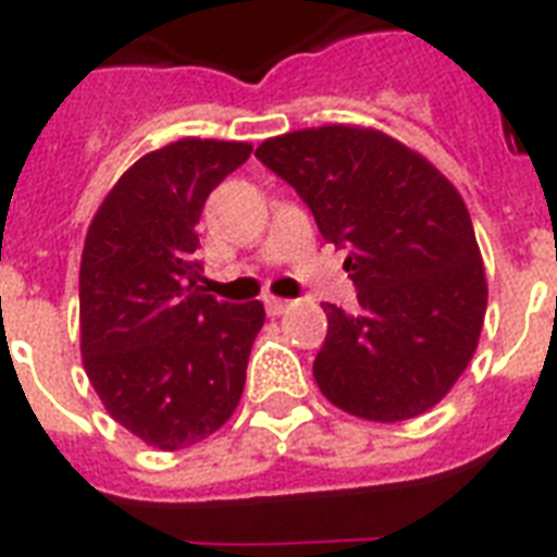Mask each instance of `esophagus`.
Here are the masks:
<instances>
[{"label": "esophagus", "mask_w": 557, "mask_h": 557, "mask_svg": "<svg viewBox=\"0 0 557 557\" xmlns=\"http://www.w3.org/2000/svg\"><path fill=\"white\" fill-rule=\"evenodd\" d=\"M288 306H292V300H283V297H265V312L274 314V318L288 312Z\"/></svg>", "instance_id": "34e87169"}]
</instances>
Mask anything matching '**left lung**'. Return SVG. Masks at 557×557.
I'll return each instance as SVG.
<instances>
[{"instance_id":"8db88e82","label":"left lung","mask_w":557,"mask_h":557,"mask_svg":"<svg viewBox=\"0 0 557 557\" xmlns=\"http://www.w3.org/2000/svg\"><path fill=\"white\" fill-rule=\"evenodd\" d=\"M257 159L295 187L326 243L347 248L356 312L323 304L314 381L370 422L431 410L474 356L483 257L457 187L419 152L375 129L321 126L269 138Z\"/></svg>"}]
</instances>
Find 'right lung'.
<instances>
[{"label":"right lung","instance_id":"add662e5","mask_svg":"<svg viewBox=\"0 0 557 557\" xmlns=\"http://www.w3.org/2000/svg\"><path fill=\"white\" fill-rule=\"evenodd\" d=\"M243 141L182 138L138 159L91 219L81 260V352L117 424L159 450L187 448L231 419L260 300L205 295L199 248L210 190L245 164Z\"/></svg>","mask_w":557,"mask_h":557}]
</instances>
